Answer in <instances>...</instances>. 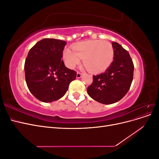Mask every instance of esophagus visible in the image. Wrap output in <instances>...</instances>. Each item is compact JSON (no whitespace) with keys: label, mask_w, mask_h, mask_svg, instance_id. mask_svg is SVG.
<instances>
[{"label":"esophagus","mask_w":159,"mask_h":159,"mask_svg":"<svg viewBox=\"0 0 159 159\" xmlns=\"http://www.w3.org/2000/svg\"><path fill=\"white\" fill-rule=\"evenodd\" d=\"M81 76H82V74L80 73V72H77V75H76L77 78H81Z\"/></svg>","instance_id":"34e87169"}]
</instances>
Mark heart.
<instances>
[{"mask_svg":"<svg viewBox=\"0 0 159 159\" xmlns=\"http://www.w3.org/2000/svg\"><path fill=\"white\" fill-rule=\"evenodd\" d=\"M72 50L66 49L63 52L65 64L69 68H74L83 59L84 65L88 71L99 73L107 70L113 60V48L105 40L84 41L74 45Z\"/></svg>","mask_w":159,"mask_h":159,"instance_id":"heart-1","label":"heart"}]
</instances>
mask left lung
<instances>
[{
  "label": "left lung",
  "mask_w": 159,
  "mask_h": 159,
  "mask_svg": "<svg viewBox=\"0 0 159 159\" xmlns=\"http://www.w3.org/2000/svg\"><path fill=\"white\" fill-rule=\"evenodd\" d=\"M113 61L103 73L93 75V82L87 89L88 95L103 104H112L121 99L131 87L134 65L129 52L113 42Z\"/></svg>",
  "instance_id": "8db88e82"
}]
</instances>
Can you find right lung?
Returning a JSON list of instances; mask_svg holds the SVG:
<instances>
[{
  "instance_id": "obj_1",
  "label": "right lung",
  "mask_w": 159,
  "mask_h": 159,
  "mask_svg": "<svg viewBox=\"0 0 159 159\" xmlns=\"http://www.w3.org/2000/svg\"><path fill=\"white\" fill-rule=\"evenodd\" d=\"M66 42L44 38L29 50L25 64V79L30 93L42 102L60 99L76 78V72L61 60Z\"/></svg>"
}]
</instances>
